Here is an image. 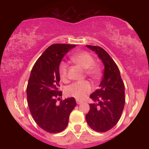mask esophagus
<instances>
[{"label": "esophagus", "mask_w": 149, "mask_h": 149, "mask_svg": "<svg viewBox=\"0 0 149 149\" xmlns=\"http://www.w3.org/2000/svg\"><path fill=\"white\" fill-rule=\"evenodd\" d=\"M76 103H77V104H80L83 103V102H82V101H80V100H76Z\"/></svg>", "instance_id": "obj_1"}]
</instances>
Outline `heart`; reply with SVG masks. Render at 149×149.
Masks as SVG:
<instances>
[{
  "instance_id": "heart-1",
  "label": "heart",
  "mask_w": 149,
  "mask_h": 149,
  "mask_svg": "<svg viewBox=\"0 0 149 149\" xmlns=\"http://www.w3.org/2000/svg\"><path fill=\"white\" fill-rule=\"evenodd\" d=\"M71 60L83 69H86L88 76L93 79H97L100 76V66L94 64L95 60L91 54L86 52L76 53L71 57ZM59 76L61 79H65L67 76V64L61 63L59 67ZM92 91V86L88 81L76 82L66 89V93L69 96L75 97L78 100H84L87 95Z\"/></svg>"
}]
</instances>
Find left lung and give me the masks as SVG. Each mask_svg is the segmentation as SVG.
Masks as SVG:
<instances>
[{
	"label": "left lung",
	"instance_id": "8db88e82",
	"mask_svg": "<svg viewBox=\"0 0 149 149\" xmlns=\"http://www.w3.org/2000/svg\"><path fill=\"white\" fill-rule=\"evenodd\" d=\"M95 52L103 63L104 71L100 88L90 98L97 104H90L85 116L88 125L94 130L105 132L117 124L125 106V85L118 67L112 58L99 46L86 45Z\"/></svg>",
	"mask_w": 149,
	"mask_h": 149
}]
</instances>
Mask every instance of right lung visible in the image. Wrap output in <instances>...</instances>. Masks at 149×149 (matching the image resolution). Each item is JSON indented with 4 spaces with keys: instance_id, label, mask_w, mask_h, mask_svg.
<instances>
[{
    "instance_id": "right-lung-1",
    "label": "right lung",
    "mask_w": 149,
    "mask_h": 149,
    "mask_svg": "<svg viewBox=\"0 0 149 149\" xmlns=\"http://www.w3.org/2000/svg\"><path fill=\"white\" fill-rule=\"evenodd\" d=\"M76 45L53 44L44 51L34 64L26 88L27 100L34 120L49 133L62 132L67 127L69 115L76 106L73 97L61 100L58 90L60 81L59 67L63 57Z\"/></svg>"
}]
</instances>
